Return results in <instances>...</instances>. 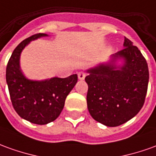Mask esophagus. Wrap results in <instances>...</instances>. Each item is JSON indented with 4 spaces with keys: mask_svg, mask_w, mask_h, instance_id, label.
<instances>
[{
    "mask_svg": "<svg viewBox=\"0 0 156 156\" xmlns=\"http://www.w3.org/2000/svg\"><path fill=\"white\" fill-rule=\"evenodd\" d=\"M85 73H83V72H81V73H79L78 74V79H79V80H83V79L85 78Z\"/></svg>",
    "mask_w": 156,
    "mask_h": 156,
    "instance_id": "obj_1",
    "label": "esophagus"
}]
</instances>
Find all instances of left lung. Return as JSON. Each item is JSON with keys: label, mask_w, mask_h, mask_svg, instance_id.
Listing matches in <instances>:
<instances>
[{"label": "left lung", "mask_w": 156, "mask_h": 156, "mask_svg": "<svg viewBox=\"0 0 156 156\" xmlns=\"http://www.w3.org/2000/svg\"><path fill=\"white\" fill-rule=\"evenodd\" d=\"M123 49L107 62L87 69L88 110L94 119L116 127L134 117L144 105L149 83L146 60L125 38ZM120 61L122 64H118Z\"/></svg>", "instance_id": "obj_1"}]
</instances>
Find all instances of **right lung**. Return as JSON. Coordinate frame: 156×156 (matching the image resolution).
Wrapping results in <instances>:
<instances>
[{
	"mask_svg": "<svg viewBox=\"0 0 156 156\" xmlns=\"http://www.w3.org/2000/svg\"><path fill=\"white\" fill-rule=\"evenodd\" d=\"M49 36L37 34L15 48L7 63L6 83L13 108L22 118L38 125L55 121L62 111L65 100L78 82V75L65 78L54 77L44 80H31L23 73L20 56L30 41Z\"/></svg>",
	"mask_w": 156,
	"mask_h": 156,
	"instance_id": "right-lung-1",
	"label": "right lung"
}]
</instances>
